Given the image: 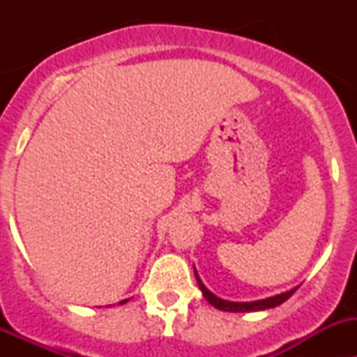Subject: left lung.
<instances>
[{
  "instance_id": "8db88e82",
  "label": "left lung",
  "mask_w": 357,
  "mask_h": 357,
  "mask_svg": "<svg viewBox=\"0 0 357 357\" xmlns=\"http://www.w3.org/2000/svg\"><path fill=\"white\" fill-rule=\"evenodd\" d=\"M193 271H195L197 283H199V289L202 290V294H204L205 301H207L211 305H214L215 309H219V311H226V312H254V311H264V309L276 307V305L283 304L287 298H290L291 295H294V291L297 290V287H295V289L283 291V294L273 295V297H268V298H261V301L231 302V301H225V298H221V297H218V295L212 294V291L208 290L204 283H202L199 273H197L195 268H193Z\"/></svg>"
}]
</instances>
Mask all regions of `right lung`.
<instances>
[{
  "label": "right lung",
  "instance_id": "1",
  "mask_svg": "<svg viewBox=\"0 0 357 357\" xmlns=\"http://www.w3.org/2000/svg\"><path fill=\"white\" fill-rule=\"evenodd\" d=\"M129 301V298H126V301H121V302H119V304H126V302H128Z\"/></svg>",
  "mask_w": 357,
  "mask_h": 357
}]
</instances>
